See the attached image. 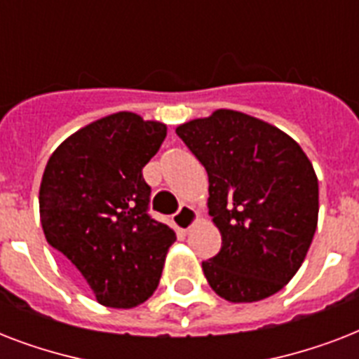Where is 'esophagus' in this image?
<instances>
[{
	"label": "esophagus",
	"instance_id": "obj_1",
	"mask_svg": "<svg viewBox=\"0 0 359 359\" xmlns=\"http://www.w3.org/2000/svg\"><path fill=\"white\" fill-rule=\"evenodd\" d=\"M196 222H197V212H196V208L190 207V205H182V207L179 208V212L175 214V218H173L175 227H177V231H180V233H186V231L190 229L191 225L196 224Z\"/></svg>",
	"mask_w": 359,
	"mask_h": 359
}]
</instances>
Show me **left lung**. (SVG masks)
Masks as SVG:
<instances>
[{
	"label": "left lung",
	"mask_w": 359,
	"mask_h": 359,
	"mask_svg": "<svg viewBox=\"0 0 359 359\" xmlns=\"http://www.w3.org/2000/svg\"><path fill=\"white\" fill-rule=\"evenodd\" d=\"M208 173V214L222 250L203 262L227 302H259L298 272L318 219V180L290 135L251 115L216 109L177 126Z\"/></svg>",
	"instance_id": "left-lung-1"
}]
</instances>
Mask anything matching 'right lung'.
I'll use <instances>...</instances> for the list:
<instances>
[{"mask_svg": "<svg viewBox=\"0 0 359 359\" xmlns=\"http://www.w3.org/2000/svg\"><path fill=\"white\" fill-rule=\"evenodd\" d=\"M168 128L130 111L108 115L53 151L39 190L48 244L83 276L98 304L130 309L156 290L173 229L149 216L141 169Z\"/></svg>", "mask_w": 359, "mask_h": 359, "instance_id": "1", "label": "right lung"}]
</instances>
